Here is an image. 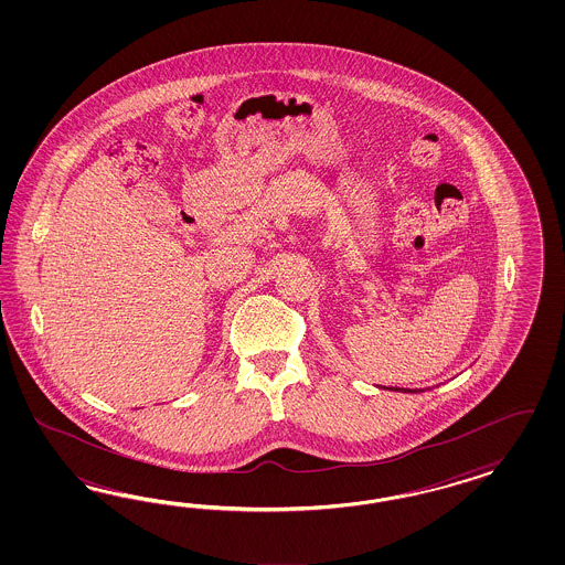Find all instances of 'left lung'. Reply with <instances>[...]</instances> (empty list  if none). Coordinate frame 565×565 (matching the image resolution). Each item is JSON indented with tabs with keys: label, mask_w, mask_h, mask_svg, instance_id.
I'll return each instance as SVG.
<instances>
[{
	"label": "left lung",
	"mask_w": 565,
	"mask_h": 565,
	"mask_svg": "<svg viewBox=\"0 0 565 565\" xmlns=\"http://www.w3.org/2000/svg\"><path fill=\"white\" fill-rule=\"evenodd\" d=\"M379 390H390V392H402V394H423V392H427L430 387H425V390H408V387H379Z\"/></svg>",
	"instance_id": "1"
}]
</instances>
